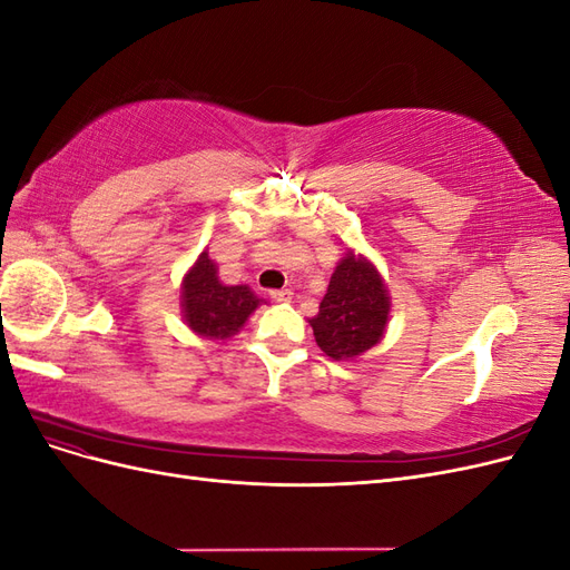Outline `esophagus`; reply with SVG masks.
<instances>
[{"label": "esophagus", "mask_w": 570, "mask_h": 570, "mask_svg": "<svg viewBox=\"0 0 570 570\" xmlns=\"http://www.w3.org/2000/svg\"><path fill=\"white\" fill-rule=\"evenodd\" d=\"M292 295H295V292L292 289H271V299L273 302H289L292 299Z\"/></svg>", "instance_id": "34e87169"}]
</instances>
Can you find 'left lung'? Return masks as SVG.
Wrapping results in <instances>:
<instances>
[{
	"label": "left lung",
	"mask_w": 570,
	"mask_h": 570,
	"mask_svg": "<svg viewBox=\"0 0 570 570\" xmlns=\"http://www.w3.org/2000/svg\"><path fill=\"white\" fill-rule=\"evenodd\" d=\"M390 314L385 283L364 256L352 252L337 264L331 285L308 321L318 347L335 361L358 356L383 337Z\"/></svg>",
	"instance_id": "left-lung-1"
}]
</instances>
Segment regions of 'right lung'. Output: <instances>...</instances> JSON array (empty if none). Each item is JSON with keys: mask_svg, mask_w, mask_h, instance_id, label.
I'll list each match as a JSON object with an SVG mask.
<instances>
[{"mask_svg": "<svg viewBox=\"0 0 570 570\" xmlns=\"http://www.w3.org/2000/svg\"><path fill=\"white\" fill-rule=\"evenodd\" d=\"M258 299L247 285H223L209 254L197 258L183 281V312L187 325L209 340H226L245 325Z\"/></svg>", "mask_w": 570, "mask_h": 570, "instance_id": "add662e5", "label": "right lung"}]
</instances>
